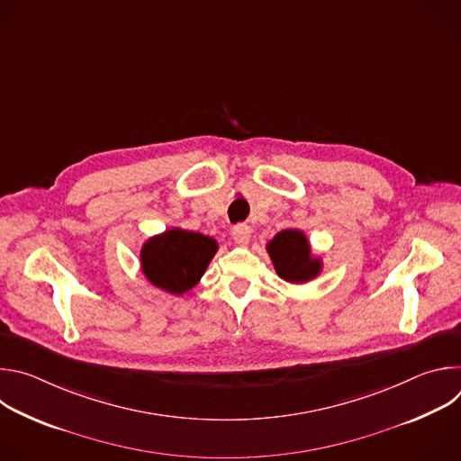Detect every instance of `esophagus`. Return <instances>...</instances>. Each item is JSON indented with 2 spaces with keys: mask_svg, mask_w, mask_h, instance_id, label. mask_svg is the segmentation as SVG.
<instances>
[{
  "mask_svg": "<svg viewBox=\"0 0 461 461\" xmlns=\"http://www.w3.org/2000/svg\"><path fill=\"white\" fill-rule=\"evenodd\" d=\"M231 237H233V240L237 244L246 246L249 242V239H251V230L246 224H237V226L231 228Z\"/></svg>",
  "mask_w": 461,
  "mask_h": 461,
  "instance_id": "1",
  "label": "esophagus"
}]
</instances>
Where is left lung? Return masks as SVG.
<instances>
[{
    "label": "left lung",
    "instance_id": "obj_1",
    "mask_svg": "<svg viewBox=\"0 0 461 461\" xmlns=\"http://www.w3.org/2000/svg\"><path fill=\"white\" fill-rule=\"evenodd\" d=\"M276 274L290 285H306L317 279L324 268L321 255H315L304 231L288 228L267 242Z\"/></svg>",
    "mask_w": 461,
    "mask_h": 461
}]
</instances>
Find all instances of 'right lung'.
<instances>
[{
	"instance_id": "1",
	"label": "right lung",
	"mask_w": 461,
	"mask_h": 461,
	"mask_svg": "<svg viewBox=\"0 0 461 461\" xmlns=\"http://www.w3.org/2000/svg\"><path fill=\"white\" fill-rule=\"evenodd\" d=\"M217 251L219 242L210 235L169 228L142 244L140 270L155 288L184 295L201 283Z\"/></svg>"
}]
</instances>
